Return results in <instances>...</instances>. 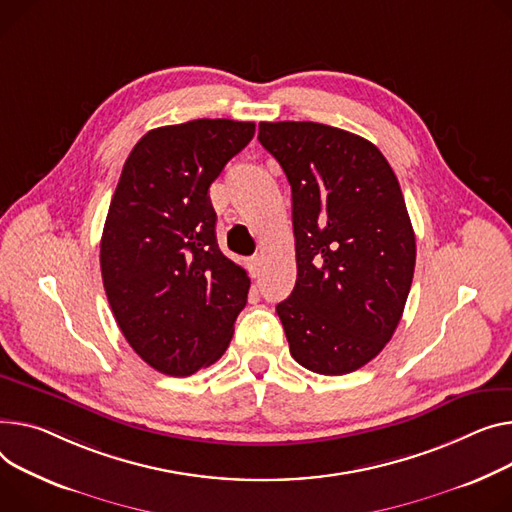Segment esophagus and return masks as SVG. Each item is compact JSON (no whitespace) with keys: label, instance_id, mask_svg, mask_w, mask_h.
<instances>
[{"label":"esophagus","instance_id":"obj_1","mask_svg":"<svg viewBox=\"0 0 512 512\" xmlns=\"http://www.w3.org/2000/svg\"><path fill=\"white\" fill-rule=\"evenodd\" d=\"M261 265H263V259H261L259 255H255V257L249 259V271H251L253 278H257V276L261 274Z\"/></svg>","mask_w":512,"mask_h":512}]
</instances>
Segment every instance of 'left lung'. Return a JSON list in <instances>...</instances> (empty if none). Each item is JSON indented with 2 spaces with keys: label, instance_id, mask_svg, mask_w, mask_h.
Returning <instances> with one entry per match:
<instances>
[{
  "label": "left lung",
  "instance_id": "8db88e82",
  "mask_svg": "<svg viewBox=\"0 0 512 512\" xmlns=\"http://www.w3.org/2000/svg\"><path fill=\"white\" fill-rule=\"evenodd\" d=\"M292 189L296 284L276 311L292 358L348 374L393 337L412 288L416 236L381 150L313 121L259 123Z\"/></svg>",
  "mask_w": 512,
  "mask_h": 512
}]
</instances>
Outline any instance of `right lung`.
Instances as JSON below:
<instances>
[{
	"mask_svg": "<svg viewBox=\"0 0 512 512\" xmlns=\"http://www.w3.org/2000/svg\"><path fill=\"white\" fill-rule=\"evenodd\" d=\"M255 123L195 119L148 131L127 156L100 241L102 284L144 362L189 377L226 352L251 280L216 243L210 185Z\"/></svg>",
	"mask_w": 512,
	"mask_h": 512,
	"instance_id": "add662e5",
	"label": "right lung"
}]
</instances>
